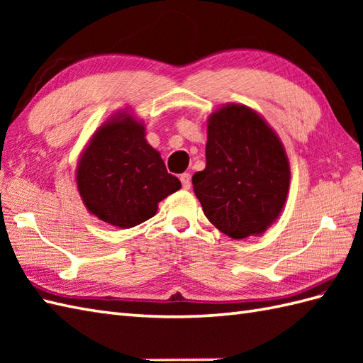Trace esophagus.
Returning <instances> with one entry per match:
<instances>
[{"label": "esophagus", "instance_id": "obj_1", "mask_svg": "<svg viewBox=\"0 0 363 363\" xmlns=\"http://www.w3.org/2000/svg\"><path fill=\"white\" fill-rule=\"evenodd\" d=\"M181 182H182V189L189 190L190 186H191V176H190V173L181 174Z\"/></svg>", "mask_w": 363, "mask_h": 363}]
</instances>
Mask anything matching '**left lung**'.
<instances>
[{"label": "left lung", "instance_id": "left-lung-1", "mask_svg": "<svg viewBox=\"0 0 363 363\" xmlns=\"http://www.w3.org/2000/svg\"><path fill=\"white\" fill-rule=\"evenodd\" d=\"M212 225L230 238L260 235L287 201L290 164L274 129L243 104H225L207 120L206 168L191 177Z\"/></svg>", "mask_w": 363, "mask_h": 363}]
</instances>
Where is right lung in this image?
Returning <instances> with one entry per match:
<instances>
[{"label": "right lung", "instance_id": "right-lung-1", "mask_svg": "<svg viewBox=\"0 0 363 363\" xmlns=\"http://www.w3.org/2000/svg\"><path fill=\"white\" fill-rule=\"evenodd\" d=\"M145 135L143 123L120 111L95 130L81 154L76 184L82 203L107 225H140L156 215L162 199L181 189Z\"/></svg>", "mask_w": 363, "mask_h": 363}]
</instances>
